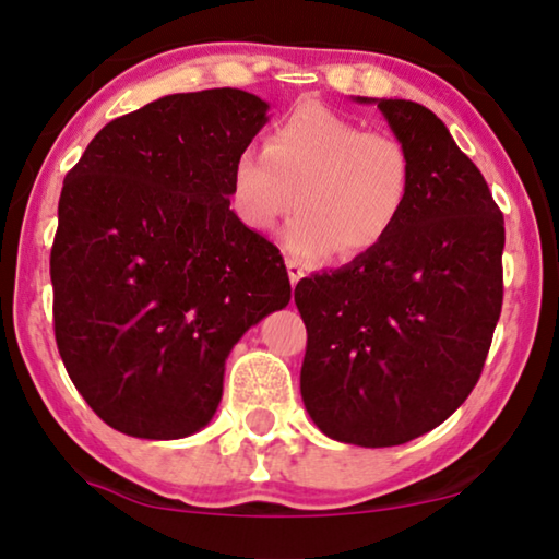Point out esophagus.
I'll return each mask as SVG.
<instances>
[{"label":"esophagus","mask_w":559,"mask_h":559,"mask_svg":"<svg viewBox=\"0 0 559 559\" xmlns=\"http://www.w3.org/2000/svg\"><path fill=\"white\" fill-rule=\"evenodd\" d=\"M286 269H288V278H290V286H296V283L306 276V269H302V263L296 259H286Z\"/></svg>","instance_id":"1"}]
</instances>
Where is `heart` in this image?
<instances>
[{"label": "heart", "mask_w": 559, "mask_h": 559, "mask_svg": "<svg viewBox=\"0 0 559 559\" xmlns=\"http://www.w3.org/2000/svg\"><path fill=\"white\" fill-rule=\"evenodd\" d=\"M412 182L402 140L306 103L269 130L266 147L236 153L229 197L253 231L276 229L298 204L283 243L296 259L318 261L337 249L345 257L377 249L402 219Z\"/></svg>", "instance_id": "obj_1"}]
</instances>
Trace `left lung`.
I'll use <instances>...</instances> for the list:
<instances>
[{"instance_id": "8db88e82", "label": "left lung", "mask_w": 559, "mask_h": 559, "mask_svg": "<svg viewBox=\"0 0 559 559\" xmlns=\"http://www.w3.org/2000/svg\"><path fill=\"white\" fill-rule=\"evenodd\" d=\"M380 108L409 150L412 194L394 231L333 273L302 278V404L325 437L382 449L439 427L484 370L503 302V214L429 108Z\"/></svg>"}]
</instances>
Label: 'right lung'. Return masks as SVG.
I'll list each match as a JSON object with an SVG mask.
<instances>
[{"mask_svg": "<svg viewBox=\"0 0 559 559\" xmlns=\"http://www.w3.org/2000/svg\"><path fill=\"white\" fill-rule=\"evenodd\" d=\"M269 108L239 88L173 93L110 120L63 179L56 345L91 409L128 437L204 429L234 345L288 306L278 249L229 210L234 157Z\"/></svg>", "mask_w": 559, "mask_h": 559, "instance_id": "right-lung-1", "label": "right lung"}]
</instances>
